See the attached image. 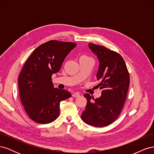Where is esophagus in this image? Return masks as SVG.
<instances>
[{"label":"esophagus","instance_id":"obj_1","mask_svg":"<svg viewBox=\"0 0 154 154\" xmlns=\"http://www.w3.org/2000/svg\"><path fill=\"white\" fill-rule=\"evenodd\" d=\"M80 96V93H79V92H74L72 94V96L74 97H78Z\"/></svg>","mask_w":154,"mask_h":154}]
</instances>
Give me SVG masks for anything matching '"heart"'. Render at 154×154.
Instances as JSON below:
<instances>
[{"mask_svg": "<svg viewBox=\"0 0 154 154\" xmlns=\"http://www.w3.org/2000/svg\"><path fill=\"white\" fill-rule=\"evenodd\" d=\"M86 57V58H88V57H87V56H83V57Z\"/></svg>", "mask_w": 154, "mask_h": 154, "instance_id": "1", "label": "heart"}]
</instances>
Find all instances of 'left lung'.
Masks as SVG:
<instances>
[{"mask_svg": "<svg viewBox=\"0 0 154 154\" xmlns=\"http://www.w3.org/2000/svg\"><path fill=\"white\" fill-rule=\"evenodd\" d=\"M88 47L99 60L96 78L101 82L97 86L102 91L101 96L95 100L89 94H84L87 103L81 118L87 125L103 127L112 123L122 112L127 99L130 76L119 53L92 43Z\"/></svg>", "mask_w": 154, "mask_h": 154, "instance_id": "1", "label": "left lung"}]
</instances>
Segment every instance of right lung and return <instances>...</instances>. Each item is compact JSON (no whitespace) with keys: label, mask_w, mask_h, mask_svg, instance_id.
Segmentation results:
<instances>
[{"label":"right lung","mask_w":154,"mask_h":154,"mask_svg":"<svg viewBox=\"0 0 154 154\" xmlns=\"http://www.w3.org/2000/svg\"><path fill=\"white\" fill-rule=\"evenodd\" d=\"M76 44L50 40L38 46L27 60L18 76L22 104L33 122L46 124L60 115V103L71 97L66 90L54 88L53 74L58 72L65 58Z\"/></svg>","instance_id":"add662e5"}]
</instances>
